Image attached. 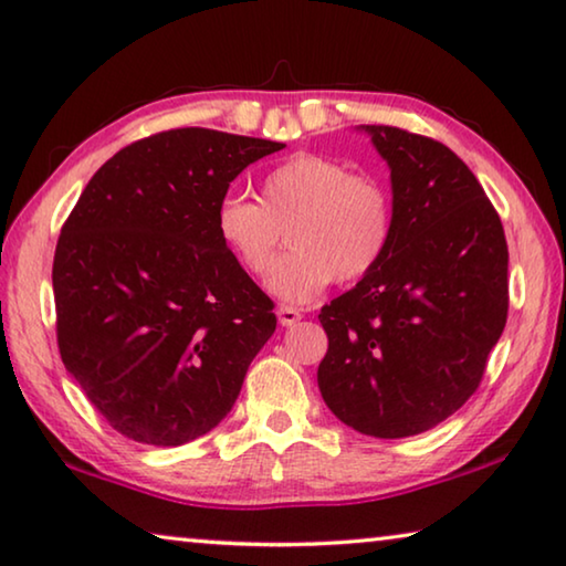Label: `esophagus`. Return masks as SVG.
I'll return each mask as SVG.
<instances>
[{"label": "esophagus", "instance_id": "esophagus-1", "mask_svg": "<svg viewBox=\"0 0 566 566\" xmlns=\"http://www.w3.org/2000/svg\"><path fill=\"white\" fill-rule=\"evenodd\" d=\"M276 319H280L282 327H292L302 319V312L294 310V307H286V304H284V307L276 310Z\"/></svg>", "mask_w": 566, "mask_h": 566}]
</instances>
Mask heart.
Instances as JSON below:
<instances>
[{"mask_svg":"<svg viewBox=\"0 0 566 566\" xmlns=\"http://www.w3.org/2000/svg\"><path fill=\"white\" fill-rule=\"evenodd\" d=\"M392 196L380 178L353 174L319 154H294L259 181V203L229 193L213 211L227 254L264 276L286 231L290 251L269 274L286 302H312L332 280L353 284L375 272L392 239Z\"/></svg>","mask_w":566,"mask_h":566,"instance_id":"b5f03b06","label":"heart"}]
</instances>
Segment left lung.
<instances>
[{"label":"left lung","mask_w":566,"mask_h":566,"mask_svg":"<svg viewBox=\"0 0 566 566\" xmlns=\"http://www.w3.org/2000/svg\"><path fill=\"white\" fill-rule=\"evenodd\" d=\"M388 160L392 239L375 272L325 304L317 382L345 426L406 438L473 392L509 315V249L471 168L428 136L363 125Z\"/></svg>","instance_id":"obj_1"}]
</instances>
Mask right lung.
I'll list each match as a JSON object with an SVG mask.
<instances>
[{"label": "right lung", "instance_id": "right-lung-1", "mask_svg": "<svg viewBox=\"0 0 566 566\" xmlns=\"http://www.w3.org/2000/svg\"><path fill=\"white\" fill-rule=\"evenodd\" d=\"M284 143L176 128L97 168L62 223L52 290L67 373L118 433L181 446L217 428L274 302L227 254L213 211L249 164Z\"/></svg>", "mask_w": 566, "mask_h": 566}]
</instances>
